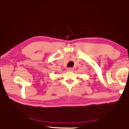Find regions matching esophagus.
Listing matches in <instances>:
<instances>
[{"mask_svg":"<svg viewBox=\"0 0 129 129\" xmlns=\"http://www.w3.org/2000/svg\"><path fill=\"white\" fill-rule=\"evenodd\" d=\"M74 71V69L73 68H68L67 69V71L68 72H73Z\"/></svg>","mask_w":129,"mask_h":129,"instance_id":"1","label":"esophagus"}]
</instances>
